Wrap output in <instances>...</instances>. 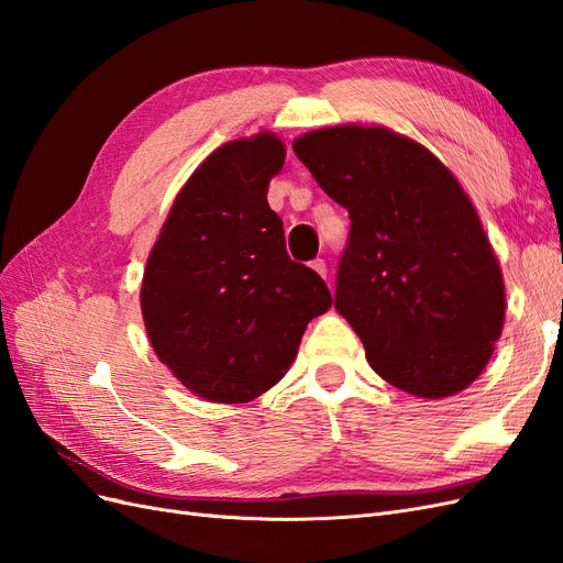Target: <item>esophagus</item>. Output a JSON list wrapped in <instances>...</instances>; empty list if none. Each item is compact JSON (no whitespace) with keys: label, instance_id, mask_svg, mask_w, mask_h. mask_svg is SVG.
Returning a JSON list of instances; mask_svg holds the SVG:
<instances>
[{"label":"esophagus","instance_id":"obj_1","mask_svg":"<svg viewBox=\"0 0 563 563\" xmlns=\"http://www.w3.org/2000/svg\"><path fill=\"white\" fill-rule=\"evenodd\" d=\"M312 269L314 272H319V275L327 279V261H321V258H317V261H312Z\"/></svg>","mask_w":563,"mask_h":563}]
</instances>
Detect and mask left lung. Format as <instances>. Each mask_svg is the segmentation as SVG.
<instances>
[{
  "mask_svg": "<svg viewBox=\"0 0 563 563\" xmlns=\"http://www.w3.org/2000/svg\"><path fill=\"white\" fill-rule=\"evenodd\" d=\"M350 211L335 310L383 380L422 399L467 389L505 327L503 269L451 168L387 126L338 124L294 141Z\"/></svg>",
  "mask_w": 563,
  "mask_h": 563,
  "instance_id": "8db88e82",
  "label": "left lung"
}]
</instances>
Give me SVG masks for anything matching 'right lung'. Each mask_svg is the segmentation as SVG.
Here are the masks:
<instances>
[{
    "mask_svg": "<svg viewBox=\"0 0 563 563\" xmlns=\"http://www.w3.org/2000/svg\"><path fill=\"white\" fill-rule=\"evenodd\" d=\"M286 159L277 133L228 141L185 180L147 255L141 312L159 362L195 397L246 404L296 362L331 308L314 269L286 253L267 187Z\"/></svg>",
    "mask_w": 563,
    "mask_h": 563,
    "instance_id": "add662e5",
    "label": "right lung"
}]
</instances>
